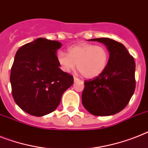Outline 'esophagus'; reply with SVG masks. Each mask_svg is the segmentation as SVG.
Here are the masks:
<instances>
[{"mask_svg":"<svg viewBox=\"0 0 148 148\" xmlns=\"http://www.w3.org/2000/svg\"><path fill=\"white\" fill-rule=\"evenodd\" d=\"M74 82H79V81H80V79L77 77H74Z\"/></svg>","mask_w":148,"mask_h":148,"instance_id":"34e87169","label":"esophagus"}]
</instances>
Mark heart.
I'll list each match as a JSON object with an SVG mask.
<instances>
[{
  "instance_id": "heart-1",
  "label": "heart",
  "mask_w": 148,
  "mask_h": 148,
  "mask_svg": "<svg viewBox=\"0 0 148 148\" xmlns=\"http://www.w3.org/2000/svg\"><path fill=\"white\" fill-rule=\"evenodd\" d=\"M58 62L62 70L70 72L77 68L81 75L93 79L105 71L109 64V53L106 48L90 43H80L68 49V55L57 54Z\"/></svg>"
}]
</instances>
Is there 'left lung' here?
Listing matches in <instances>:
<instances>
[{"label": "left lung", "mask_w": 148, "mask_h": 148, "mask_svg": "<svg viewBox=\"0 0 148 148\" xmlns=\"http://www.w3.org/2000/svg\"><path fill=\"white\" fill-rule=\"evenodd\" d=\"M103 43L109 51V64L101 75L84 81L82 104L93 116L119 112L128 105L135 90V63L122 43L109 38L90 39Z\"/></svg>", "instance_id": "left-lung-1"}]
</instances>
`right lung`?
<instances>
[{
    "label": "right lung",
    "mask_w": 148,
    "mask_h": 148,
    "mask_svg": "<svg viewBox=\"0 0 148 148\" xmlns=\"http://www.w3.org/2000/svg\"><path fill=\"white\" fill-rule=\"evenodd\" d=\"M62 43L39 38L18 49L10 80L15 103L34 116L51 113L62 94L74 83L72 75L59 68L56 51Z\"/></svg>",
    "instance_id": "add662e5"
}]
</instances>
